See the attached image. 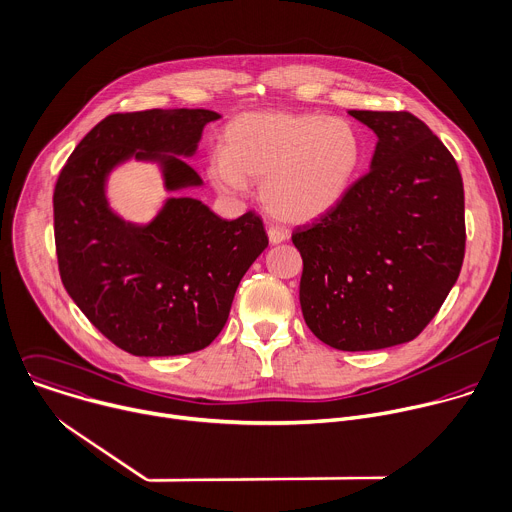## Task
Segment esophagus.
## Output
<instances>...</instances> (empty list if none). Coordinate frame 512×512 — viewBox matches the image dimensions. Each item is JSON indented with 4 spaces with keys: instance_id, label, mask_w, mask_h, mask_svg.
<instances>
[{
    "instance_id": "34e87169",
    "label": "esophagus",
    "mask_w": 512,
    "mask_h": 512,
    "mask_svg": "<svg viewBox=\"0 0 512 512\" xmlns=\"http://www.w3.org/2000/svg\"><path fill=\"white\" fill-rule=\"evenodd\" d=\"M288 238V234L282 230V228H278V226H270L268 228V240H270V244H280V242H284Z\"/></svg>"
}]
</instances>
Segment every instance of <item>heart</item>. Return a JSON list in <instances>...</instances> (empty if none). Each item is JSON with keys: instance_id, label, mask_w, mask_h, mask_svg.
I'll use <instances>...</instances> for the list:
<instances>
[{"instance_id": "b5f03b06", "label": "heart", "mask_w": 512, "mask_h": 512, "mask_svg": "<svg viewBox=\"0 0 512 512\" xmlns=\"http://www.w3.org/2000/svg\"><path fill=\"white\" fill-rule=\"evenodd\" d=\"M363 157L357 129L311 113H248L234 119L210 177L224 193H244L262 181L266 212L286 224L331 212L351 187Z\"/></svg>"}]
</instances>
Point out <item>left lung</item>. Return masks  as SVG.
Returning a JSON list of instances; mask_svg holds the SVG:
<instances>
[{
  "label": "left lung",
  "mask_w": 512,
  "mask_h": 512,
  "mask_svg": "<svg viewBox=\"0 0 512 512\" xmlns=\"http://www.w3.org/2000/svg\"><path fill=\"white\" fill-rule=\"evenodd\" d=\"M377 135L371 169L292 232L306 327L339 351L416 339L458 280L464 185L444 143L405 111H349Z\"/></svg>",
  "instance_id": "8db88e82"
}]
</instances>
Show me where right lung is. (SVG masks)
<instances>
[{
	"instance_id": "add662e5",
	"label": "right lung",
	"mask_w": 512,
	"mask_h": 512,
	"mask_svg": "<svg viewBox=\"0 0 512 512\" xmlns=\"http://www.w3.org/2000/svg\"><path fill=\"white\" fill-rule=\"evenodd\" d=\"M218 119L206 109L109 115L76 145L56 181L62 284L86 319L131 355L208 347L228 321L242 276L268 246L254 212L228 222L193 197H169L145 226L109 208L107 177L129 159L159 163L167 191L201 185L183 157Z\"/></svg>"
}]
</instances>
